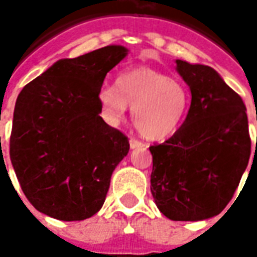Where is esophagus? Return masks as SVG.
Instances as JSON below:
<instances>
[{"label":"esophagus","instance_id":"esophagus-1","mask_svg":"<svg viewBox=\"0 0 257 257\" xmlns=\"http://www.w3.org/2000/svg\"><path fill=\"white\" fill-rule=\"evenodd\" d=\"M130 147H132V149H139V147H144V143H142L140 140H136V139H130Z\"/></svg>","mask_w":257,"mask_h":257}]
</instances>
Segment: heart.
Returning <instances> with one entry per match:
<instances>
[{
	"instance_id": "obj_1",
	"label": "heart",
	"mask_w": 257,
	"mask_h": 257,
	"mask_svg": "<svg viewBox=\"0 0 257 257\" xmlns=\"http://www.w3.org/2000/svg\"><path fill=\"white\" fill-rule=\"evenodd\" d=\"M97 97L104 120L111 125L121 123L132 107L136 128L149 140H163L176 133L190 107L187 87L150 67L125 70L115 85H103Z\"/></svg>"
}]
</instances>
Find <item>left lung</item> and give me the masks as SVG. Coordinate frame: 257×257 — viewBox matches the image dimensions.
<instances>
[{"label":"left lung","mask_w":257,"mask_h":257,"mask_svg":"<svg viewBox=\"0 0 257 257\" xmlns=\"http://www.w3.org/2000/svg\"><path fill=\"white\" fill-rule=\"evenodd\" d=\"M176 70L190 88L192 103L182 127L150 147V189L166 217L199 222L227 206L247 167V114L240 95L212 67L176 60Z\"/></svg>","instance_id":"left-lung-1"}]
</instances>
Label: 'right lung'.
<instances>
[{"instance_id":"right-lung-1","label":"right lung","mask_w":257,"mask_h":257,"mask_svg":"<svg viewBox=\"0 0 257 257\" xmlns=\"http://www.w3.org/2000/svg\"><path fill=\"white\" fill-rule=\"evenodd\" d=\"M128 50L107 45L55 61L18 94L10 157L38 212L64 222L103 207L110 179L130 144L100 117L98 91Z\"/></svg>"}]
</instances>
